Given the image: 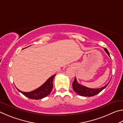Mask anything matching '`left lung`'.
I'll list each match as a JSON object with an SVG mask.
<instances>
[{
	"label": "left lung",
	"mask_w": 123,
	"mask_h": 123,
	"mask_svg": "<svg viewBox=\"0 0 123 123\" xmlns=\"http://www.w3.org/2000/svg\"><path fill=\"white\" fill-rule=\"evenodd\" d=\"M104 50L107 53L108 56L110 57V54L108 51L105 48L104 49ZM109 82L105 86L100 87V88H89V87H87L84 86V85H81L79 84L77 81V79L76 77L75 78L74 81L73 82L72 84V87L73 88L74 91L77 94H79V95H81V96H84V97H92L94 96V95L98 94L101 91H103L104 88H105L106 87H107L108 84H109Z\"/></svg>",
	"instance_id": "left-lung-1"
}]
</instances>
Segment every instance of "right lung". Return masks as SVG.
I'll list each match as a JSON object with an SVG mask.
<instances>
[{"label": "right lung", "mask_w": 123, "mask_h": 123, "mask_svg": "<svg viewBox=\"0 0 123 123\" xmlns=\"http://www.w3.org/2000/svg\"><path fill=\"white\" fill-rule=\"evenodd\" d=\"M55 75L56 74H54V75L50 77L44 84L41 85L40 87H39L38 88L35 89L34 91L28 92L21 91L17 88L16 86L15 87L19 92L22 93L25 97L29 98V99L35 100L41 99L47 97V95H48L50 93L52 89L53 88V81Z\"/></svg>", "instance_id": "1"}]
</instances>
